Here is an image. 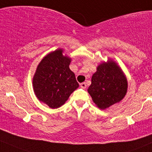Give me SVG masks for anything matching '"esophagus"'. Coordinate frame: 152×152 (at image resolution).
Masks as SVG:
<instances>
[{
  "label": "esophagus",
  "mask_w": 152,
  "mask_h": 152,
  "mask_svg": "<svg viewBox=\"0 0 152 152\" xmlns=\"http://www.w3.org/2000/svg\"><path fill=\"white\" fill-rule=\"evenodd\" d=\"M80 85V87L83 88V89H86V83H85V82H83V83H81Z\"/></svg>",
  "instance_id": "obj_1"
}]
</instances>
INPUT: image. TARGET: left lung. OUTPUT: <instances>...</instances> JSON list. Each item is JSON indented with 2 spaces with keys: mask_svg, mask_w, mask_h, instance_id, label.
<instances>
[{
  "mask_svg": "<svg viewBox=\"0 0 152 152\" xmlns=\"http://www.w3.org/2000/svg\"><path fill=\"white\" fill-rule=\"evenodd\" d=\"M87 91L97 107L105 110L120 102L128 91V80L121 67L112 59L97 66Z\"/></svg>",
  "mask_w": 152,
  "mask_h": 152,
  "instance_id": "8db88e82",
  "label": "left lung"
}]
</instances>
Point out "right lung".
Segmentation results:
<instances>
[{
	"label": "right lung",
	"mask_w": 152,
	"mask_h": 152,
	"mask_svg": "<svg viewBox=\"0 0 152 152\" xmlns=\"http://www.w3.org/2000/svg\"><path fill=\"white\" fill-rule=\"evenodd\" d=\"M72 58L59 48L43 57L33 77V88L39 101L56 109L66 103L78 88L75 75L69 69Z\"/></svg>",
	"instance_id": "obj_1"
}]
</instances>
